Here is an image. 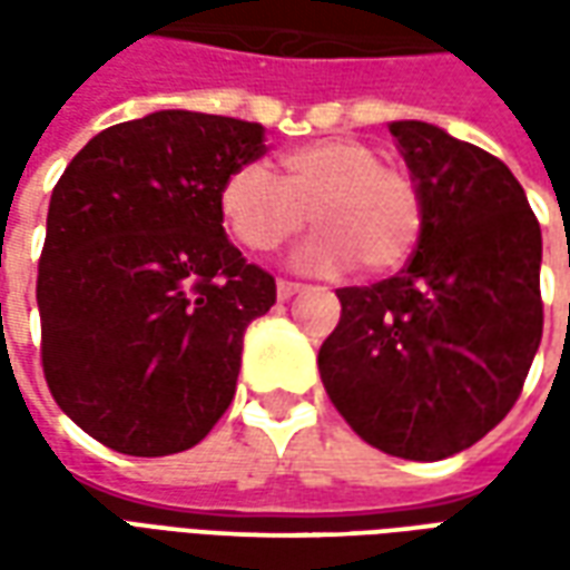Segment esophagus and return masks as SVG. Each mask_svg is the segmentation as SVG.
<instances>
[{"mask_svg": "<svg viewBox=\"0 0 570 570\" xmlns=\"http://www.w3.org/2000/svg\"><path fill=\"white\" fill-rule=\"evenodd\" d=\"M298 289H302V284H296V281H277V298H281V302L296 296Z\"/></svg>", "mask_w": 570, "mask_h": 570, "instance_id": "1", "label": "esophagus"}]
</instances>
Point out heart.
<instances>
[{
	"instance_id": "heart-1",
	"label": "heart",
	"mask_w": 570,
	"mask_h": 570,
	"mask_svg": "<svg viewBox=\"0 0 570 570\" xmlns=\"http://www.w3.org/2000/svg\"><path fill=\"white\" fill-rule=\"evenodd\" d=\"M219 213L237 244L256 253L286 244L311 216L321 232L298 249L296 262L321 272L342 268L347 256L363 272L394 268L412 253L424 219L415 179L384 167L372 146L347 137L284 151L274 174L262 164H240L219 188Z\"/></svg>"
}]
</instances>
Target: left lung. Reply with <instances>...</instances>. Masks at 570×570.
I'll return each mask as SVG.
<instances>
[{"instance_id":"8db88e82","label":"left lung","mask_w":570,"mask_h":570,"mask_svg":"<svg viewBox=\"0 0 570 570\" xmlns=\"http://www.w3.org/2000/svg\"><path fill=\"white\" fill-rule=\"evenodd\" d=\"M421 195L419 247L372 286H342L321 345L326 394L360 440L442 461L515 406L543 335L540 225L510 167L428 121H394Z\"/></svg>"}]
</instances>
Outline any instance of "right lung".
Masks as SVG:
<instances>
[{"label":"right lung","instance_id":"add662e5","mask_svg":"<svg viewBox=\"0 0 570 570\" xmlns=\"http://www.w3.org/2000/svg\"><path fill=\"white\" fill-rule=\"evenodd\" d=\"M265 155L253 121L161 109L100 130L48 204L42 370L88 436L134 458L198 445L232 406L274 277L225 237L219 188Z\"/></svg>","mask_w":570,"mask_h":570}]
</instances>
